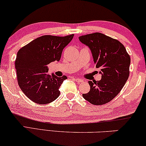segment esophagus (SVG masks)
I'll list each match as a JSON object with an SVG mask.
<instances>
[{
	"label": "esophagus",
	"instance_id": "34e87169",
	"mask_svg": "<svg viewBox=\"0 0 146 146\" xmlns=\"http://www.w3.org/2000/svg\"><path fill=\"white\" fill-rule=\"evenodd\" d=\"M73 79H75L76 81L78 82H82V79H78V78H75V77H73Z\"/></svg>",
	"mask_w": 146,
	"mask_h": 146
}]
</instances>
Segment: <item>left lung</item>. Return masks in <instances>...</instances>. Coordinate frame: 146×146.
I'll return each mask as SVG.
<instances>
[{
    "mask_svg": "<svg viewBox=\"0 0 146 146\" xmlns=\"http://www.w3.org/2000/svg\"><path fill=\"white\" fill-rule=\"evenodd\" d=\"M80 42L90 48L102 79L88 81L90 90L83 94L93 105H104L117 96L129 77L130 58L125 47L117 39L100 33L82 35Z\"/></svg>",
    "mask_w": 146,
    "mask_h": 146,
    "instance_id": "1",
    "label": "left lung"
}]
</instances>
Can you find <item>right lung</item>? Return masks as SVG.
<instances>
[{
	"label": "right lung",
	"mask_w": 146,
	"mask_h": 146,
	"mask_svg": "<svg viewBox=\"0 0 146 146\" xmlns=\"http://www.w3.org/2000/svg\"><path fill=\"white\" fill-rule=\"evenodd\" d=\"M73 36L43 35L17 52L15 61L17 82L21 91L35 103L49 104L60 96V86L67 78L66 75H50L48 73V65L60 61L63 49Z\"/></svg>",
	"instance_id": "obj_1"
}]
</instances>
